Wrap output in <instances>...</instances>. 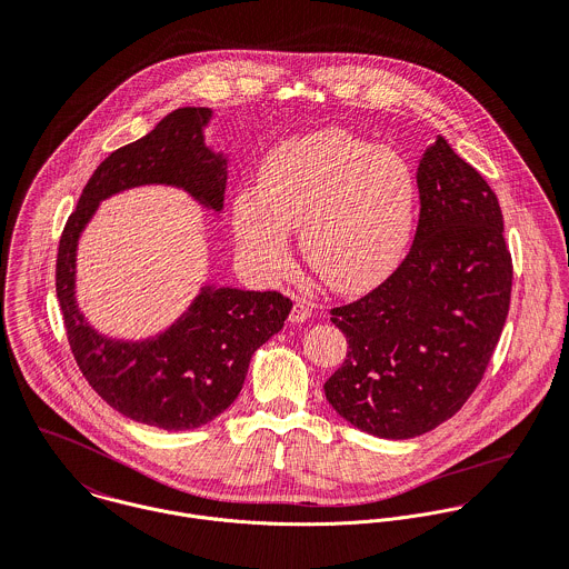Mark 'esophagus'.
Listing matches in <instances>:
<instances>
[{
	"label": "esophagus",
	"instance_id": "esophagus-1",
	"mask_svg": "<svg viewBox=\"0 0 569 569\" xmlns=\"http://www.w3.org/2000/svg\"><path fill=\"white\" fill-rule=\"evenodd\" d=\"M309 318H311L309 305H307L305 300H296V302H293V309H291V313H289V320H291V322H305V320H309Z\"/></svg>",
	"mask_w": 569,
	"mask_h": 569
}]
</instances>
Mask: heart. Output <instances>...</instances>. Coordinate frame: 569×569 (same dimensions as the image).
Masks as SVG:
<instances>
[{
	"label": "heart",
	"instance_id": "heart-1",
	"mask_svg": "<svg viewBox=\"0 0 569 569\" xmlns=\"http://www.w3.org/2000/svg\"><path fill=\"white\" fill-rule=\"evenodd\" d=\"M419 186L406 159L345 130H322L273 148L258 190L233 200V229L264 276L289 264V229L300 227L309 267L336 291L358 293L401 260L417 218Z\"/></svg>",
	"mask_w": 569,
	"mask_h": 569
}]
</instances>
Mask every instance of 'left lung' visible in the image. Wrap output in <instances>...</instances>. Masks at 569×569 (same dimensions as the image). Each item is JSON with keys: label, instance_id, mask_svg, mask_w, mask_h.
Instances as JSON below:
<instances>
[{"label": "left lung", "instance_id": "obj_1", "mask_svg": "<svg viewBox=\"0 0 569 569\" xmlns=\"http://www.w3.org/2000/svg\"><path fill=\"white\" fill-rule=\"evenodd\" d=\"M419 222L401 264L360 300L331 309L347 336L329 403L383 439L450 419L475 392L501 338L512 256L497 193L437 137L419 161Z\"/></svg>", "mask_w": 569, "mask_h": 569}]
</instances>
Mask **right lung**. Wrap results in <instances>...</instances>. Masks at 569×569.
<instances>
[{"label":"right lung","mask_w":569,"mask_h":569,"mask_svg":"<svg viewBox=\"0 0 569 569\" xmlns=\"http://www.w3.org/2000/svg\"><path fill=\"white\" fill-rule=\"evenodd\" d=\"M209 108H179L143 139L114 150L90 177L59 238L54 287L66 338L86 381L121 415L163 430H190L238 397L258 347L276 336L293 302L280 291L204 287L186 318L157 340L126 345L97 336L74 305L77 238L110 193L168 183L222 207L224 159L202 143Z\"/></svg>","instance_id":"1"}]
</instances>
